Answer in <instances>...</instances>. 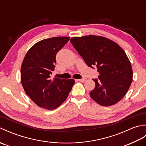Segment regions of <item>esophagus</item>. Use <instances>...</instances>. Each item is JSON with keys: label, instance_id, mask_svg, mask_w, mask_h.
<instances>
[{"label": "esophagus", "instance_id": "1", "mask_svg": "<svg viewBox=\"0 0 146 146\" xmlns=\"http://www.w3.org/2000/svg\"><path fill=\"white\" fill-rule=\"evenodd\" d=\"M78 81L81 82H85V81H86V78H82V79H79L78 80Z\"/></svg>", "mask_w": 146, "mask_h": 146}]
</instances>
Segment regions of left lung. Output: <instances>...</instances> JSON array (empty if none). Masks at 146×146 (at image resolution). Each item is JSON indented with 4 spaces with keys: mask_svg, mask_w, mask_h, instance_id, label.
Segmentation results:
<instances>
[{
    "mask_svg": "<svg viewBox=\"0 0 146 146\" xmlns=\"http://www.w3.org/2000/svg\"><path fill=\"white\" fill-rule=\"evenodd\" d=\"M70 41L89 67L95 65L98 78L90 95L102 106L117 104L128 92L133 71L127 56L120 46L103 36L73 37Z\"/></svg>",
    "mask_w": 146,
    "mask_h": 146,
    "instance_id": "8db88e82",
    "label": "left lung"
}]
</instances>
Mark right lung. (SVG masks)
<instances>
[{
    "mask_svg": "<svg viewBox=\"0 0 146 146\" xmlns=\"http://www.w3.org/2000/svg\"><path fill=\"white\" fill-rule=\"evenodd\" d=\"M70 37L41 40L31 48L21 68V81L26 94L39 107L54 110L67 98L75 83L73 79L51 78L56 55Z\"/></svg>",
    "mask_w": 146,
    "mask_h": 146,
    "instance_id": "obj_1",
    "label": "right lung"
}]
</instances>
